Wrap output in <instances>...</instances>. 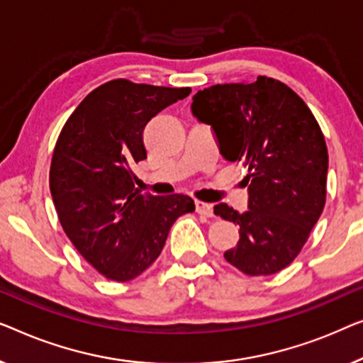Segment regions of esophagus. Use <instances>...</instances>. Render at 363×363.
<instances>
[{
	"instance_id": "1",
	"label": "esophagus",
	"mask_w": 363,
	"mask_h": 363,
	"mask_svg": "<svg viewBox=\"0 0 363 363\" xmlns=\"http://www.w3.org/2000/svg\"><path fill=\"white\" fill-rule=\"evenodd\" d=\"M196 212L199 213V216H203V217H212L213 216V211H212L211 203L201 202V201L196 202Z\"/></svg>"
}]
</instances>
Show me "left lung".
I'll use <instances>...</instances> for the list:
<instances>
[{
    "mask_svg": "<svg viewBox=\"0 0 363 363\" xmlns=\"http://www.w3.org/2000/svg\"><path fill=\"white\" fill-rule=\"evenodd\" d=\"M192 115L212 126L220 155L248 169V211L213 207L240 225L223 257L248 277L281 272L298 257L325 203L328 146L313 111L283 82L223 84L192 96Z\"/></svg>",
    "mask_w": 363,
    "mask_h": 363,
    "instance_id": "8db88e82",
    "label": "left lung"
}]
</instances>
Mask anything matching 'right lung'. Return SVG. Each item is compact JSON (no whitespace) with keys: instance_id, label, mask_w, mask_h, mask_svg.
Instances as JSON below:
<instances>
[{"instance_id":"add662e5","label":"right lung","mask_w":363,"mask_h":363,"mask_svg":"<svg viewBox=\"0 0 363 363\" xmlns=\"http://www.w3.org/2000/svg\"><path fill=\"white\" fill-rule=\"evenodd\" d=\"M189 94V86L110 80L80 101L60 131L49 172L55 211L74 247L105 278L140 277L160 257L176 218L196 211L182 194H140L131 171L146 160L147 121Z\"/></svg>"}]
</instances>
